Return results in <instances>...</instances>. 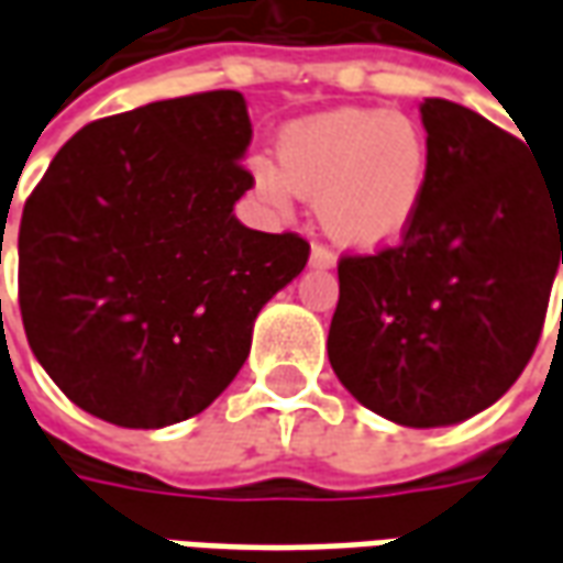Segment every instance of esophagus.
Wrapping results in <instances>:
<instances>
[{"instance_id": "esophagus-1", "label": "esophagus", "mask_w": 563, "mask_h": 563, "mask_svg": "<svg viewBox=\"0 0 563 563\" xmlns=\"http://www.w3.org/2000/svg\"><path fill=\"white\" fill-rule=\"evenodd\" d=\"M334 253H331L329 246H322V244H313V250H310V265L319 271H325V268H334Z\"/></svg>"}]
</instances>
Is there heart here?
I'll return each instance as SVG.
<instances>
[{"mask_svg": "<svg viewBox=\"0 0 563 563\" xmlns=\"http://www.w3.org/2000/svg\"><path fill=\"white\" fill-rule=\"evenodd\" d=\"M256 186L271 205L295 192L317 198L331 241L358 250L395 244L422 208L431 153L413 120L377 108H341L283 132L280 168L256 162Z\"/></svg>", "mask_w": 563, "mask_h": 563, "instance_id": "obj_1", "label": "heart"}]
</instances>
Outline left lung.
Instances as JSON below:
<instances>
[{
    "label": "left lung",
    "instance_id": "obj_1",
    "mask_svg": "<svg viewBox=\"0 0 563 563\" xmlns=\"http://www.w3.org/2000/svg\"><path fill=\"white\" fill-rule=\"evenodd\" d=\"M431 174L401 244L341 256L329 362L407 428L483 413L531 362L563 265V174L464 104L424 99Z\"/></svg>",
    "mask_w": 563,
    "mask_h": 563
}]
</instances>
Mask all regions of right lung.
Listing matches in <instances>:
<instances>
[{
	"label": "right lung",
	"mask_w": 563,
	"mask_h": 563,
	"mask_svg": "<svg viewBox=\"0 0 563 563\" xmlns=\"http://www.w3.org/2000/svg\"><path fill=\"white\" fill-rule=\"evenodd\" d=\"M244 96L150 102L75 132L32 189L18 238L20 317L68 401L165 428L217 401L258 310L307 265L301 234L246 229Z\"/></svg>",
	"instance_id": "right-lung-1"
}]
</instances>
